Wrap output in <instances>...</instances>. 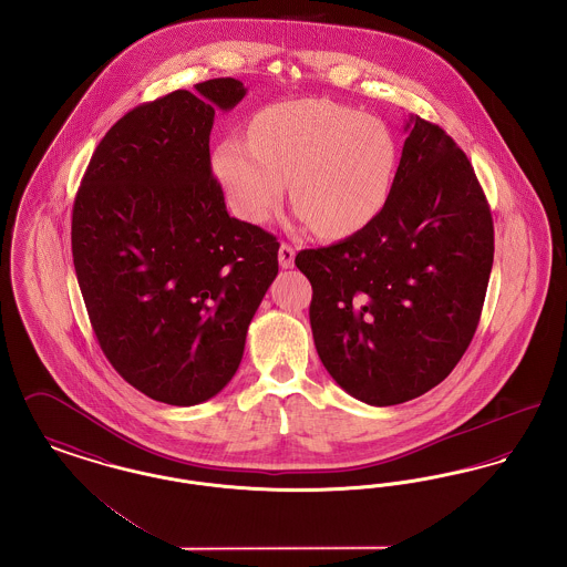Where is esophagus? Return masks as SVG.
I'll return each mask as SVG.
<instances>
[{"mask_svg":"<svg viewBox=\"0 0 567 567\" xmlns=\"http://www.w3.org/2000/svg\"><path fill=\"white\" fill-rule=\"evenodd\" d=\"M295 256H297L295 247L288 245V243H281V247H279V265H281V269H292L295 267Z\"/></svg>","mask_w":567,"mask_h":567,"instance_id":"esophagus-1","label":"esophagus"}]
</instances>
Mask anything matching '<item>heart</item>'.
Masks as SVG:
<instances>
[{
	"mask_svg": "<svg viewBox=\"0 0 567 567\" xmlns=\"http://www.w3.org/2000/svg\"><path fill=\"white\" fill-rule=\"evenodd\" d=\"M213 171L230 209L265 224L288 181L298 221L327 239H346L384 209L396 173V143L384 121L330 100H292L262 109L249 141L224 138Z\"/></svg>",
	"mask_w": 567,
	"mask_h": 567,
	"instance_id": "1",
	"label": "heart"
}]
</instances>
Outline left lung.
<instances>
[{"label":"left lung","mask_w":567,"mask_h":567,"mask_svg":"<svg viewBox=\"0 0 567 567\" xmlns=\"http://www.w3.org/2000/svg\"><path fill=\"white\" fill-rule=\"evenodd\" d=\"M380 215L337 245L298 251L330 378L386 408L444 382L470 348L493 269V217L467 155L412 115Z\"/></svg>","instance_id":"1"}]
</instances>
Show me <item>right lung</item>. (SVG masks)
<instances>
[{"instance_id": "right-lung-1", "label": "right lung", "mask_w": 567, "mask_h": 567, "mask_svg": "<svg viewBox=\"0 0 567 567\" xmlns=\"http://www.w3.org/2000/svg\"><path fill=\"white\" fill-rule=\"evenodd\" d=\"M247 90L213 79L136 106L100 141L72 209V256L97 343L155 401H209L239 369L277 277L279 243L230 217L210 171L215 111Z\"/></svg>"}]
</instances>
